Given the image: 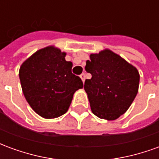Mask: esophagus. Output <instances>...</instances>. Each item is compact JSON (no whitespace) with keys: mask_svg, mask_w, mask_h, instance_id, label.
Returning <instances> with one entry per match:
<instances>
[{"mask_svg":"<svg viewBox=\"0 0 159 159\" xmlns=\"http://www.w3.org/2000/svg\"><path fill=\"white\" fill-rule=\"evenodd\" d=\"M80 77H81V79L83 80V82L84 83V81H85V74H84V73H82V74L80 75Z\"/></svg>","mask_w":159,"mask_h":159,"instance_id":"obj_1","label":"esophagus"}]
</instances>
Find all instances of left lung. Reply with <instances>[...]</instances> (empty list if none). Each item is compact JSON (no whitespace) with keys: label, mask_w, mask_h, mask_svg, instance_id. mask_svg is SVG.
<instances>
[{"label":"left lung","mask_w":159,"mask_h":159,"mask_svg":"<svg viewBox=\"0 0 159 159\" xmlns=\"http://www.w3.org/2000/svg\"><path fill=\"white\" fill-rule=\"evenodd\" d=\"M85 70L92 75L84 83L92 112L109 121L125 113L138 93L140 74L136 68L105 49L90 54Z\"/></svg>","instance_id":"1"}]
</instances>
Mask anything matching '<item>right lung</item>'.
<instances>
[{
	"instance_id": "1",
	"label": "right lung",
	"mask_w": 159,
	"mask_h": 159,
	"mask_svg": "<svg viewBox=\"0 0 159 159\" xmlns=\"http://www.w3.org/2000/svg\"><path fill=\"white\" fill-rule=\"evenodd\" d=\"M66 55L49 46L36 51L20 66L24 95L33 110L44 118L66 113L74 93L83 87L81 78L71 72L72 63L66 61Z\"/></svg>"
}]
</instances>
